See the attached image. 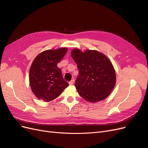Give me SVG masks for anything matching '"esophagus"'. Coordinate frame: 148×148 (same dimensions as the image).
Masks as SVG:
<instances>
[{
	"label": "esophagus",
	"mask_w": 148,
	"mask_h": 148,
	"mask_svg": "<svg viewBox=\"0 0 148 148\" xmlns=\"http://www.w3.org/2000/svg\"><path fill=\"white\" fill-rule=\"evenodd\" d=\"M74 80L73 79V80H71L69 82V85H73L74 84Z\"/></svg>",
	"instance_id": "esophagus-1"
}]
</instances>
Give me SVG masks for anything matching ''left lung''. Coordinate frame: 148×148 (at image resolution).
Listing matches in <instances>:
<instances>
[{"mask_svg":"<svg viewBox=\"0 0 148 148\" xmlns=\"http://www.w3.org/2000/svg\"><path fill=\"white\" fill-rule=\"evenodd\" d=\"M71 54L79 71L75 86L81 97L91 103L105 100L114 89L116 75L110 60L96 50L73 49Z\"/></svg>","mask_w":148,"mask_h":148,"instance_id":"left-lung-1","label":"left lung"}]
</instances>
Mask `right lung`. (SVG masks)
<instances>
[{
  "mask_svg": "<svg viewBox=\"0 0 148 148\" xmlns=\"http://www.w3.org/2000/svg\"><path fill=\"white\" fill-rule=\"evenodd\" d=\"M66 48L46 50L38 54L29 69V80L32 92L45 101L56 99L69 84L62 75L57 63L63 58Z\"/></svg>",
  "mask_w": 148,
  "mask_h": 148,
  "instance_id": "1",
  "label": "right lung"
}]
</instances>
